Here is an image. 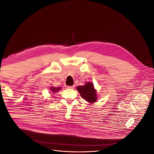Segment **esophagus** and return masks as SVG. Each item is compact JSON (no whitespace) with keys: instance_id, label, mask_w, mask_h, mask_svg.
Wrapping results in <instances>:
<instances>
[{"instance_id":"34e87169","label":"esophagus","mask_w":154,"mask_h":154,"mask_svg":"<svg viewBox=\"0 0 154 154\" xmlns=\"http://www.w3.org/2000/svg\"><path fill=\"white\" fill-rule=\"evenodd\" d=\"M68 88H71V89H73L74 88V85H72V86H67Z\"/></svg>"}]
</instances>
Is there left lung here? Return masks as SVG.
<instances>
[{
  "mask_svg": "<svg viewBox=\"0 0 154 154\" xmlns=\"http://www.w3.org/2000/svg\"><path fill=\"white\" fill-rule=\"evenodd\" d=\"M82 98L91 104L95 103L97 100V91L92 82H87L85 85L76 87Z\"/></svg>",
  "mask_w": 154,
  "mask_h": 154,
  "instance_id": "8db88e82",
  "label": "left lung"
}]
</instances>
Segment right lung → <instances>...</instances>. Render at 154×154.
I'll use <instances>...</instances> for the list:
<instances>
[{"label":"right lung","instance_id":"1","mask_svg":"<svg viewBox=\"0 0 154 154\" xmlns=\"http://www.w3.org/2000/svg\"><path fill=\"white\" fill-rule=\"evenodd\" d=\"M60 89H62V87H50V94H54L55 92H57Z\"/></svg>","mask_w":154,"mask_h":154}]
</instances>
